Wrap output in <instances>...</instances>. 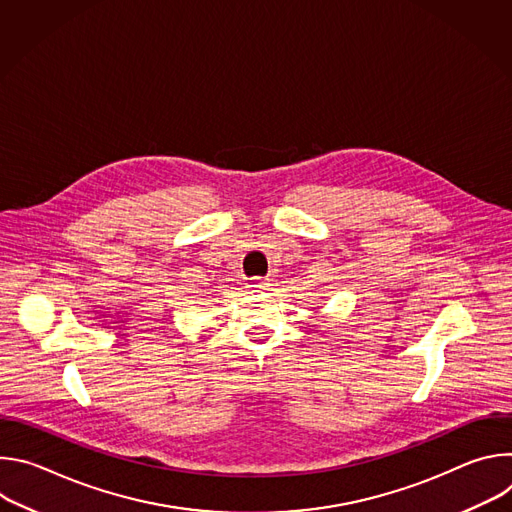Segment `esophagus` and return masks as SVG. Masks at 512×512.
<instances>
[{
  "mask_svg": "<svg viewBox=\"0 0 512 512\" xmlns=\"http://www.w3.org/2000/svg\"><path fill=\"white\" fill-rule=\"evenodd\" d=\"M269 283L265 281V279H259V277H255L251 283H249V287L253 289V291H261V289H265Z\"/></svg>",
  "mask_w": 512,
  "mask_h": 512,
  "instance_id": "obj_1",
  "label": "esophagus"
}]
</instances>
